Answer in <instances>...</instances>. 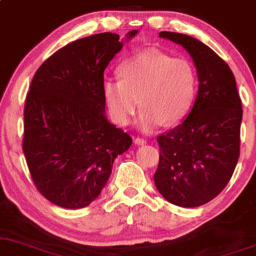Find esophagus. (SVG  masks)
<instances>
[{
  "label": "esophagus",
  "mask_w": 256,
  "mask_h": 256,
  "mask_svg": "<svg viewBox=\"0 0 256 256\" xmlns=\"http://www.w3.org/2000/svg\"><path fill=\"white\" fill-rule=\"evenodd\" d=\"M134 143H136V146H144V144H146V139L136 136V138H134Z\"/></svg>",
  "instance_id": "1"
}]
</instances>
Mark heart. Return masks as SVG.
<instances>
[{
  "mask_svg": "<svg viewBox=\"0 0 256 256\" xmlns=\"http://www.w3.org/2000/svg\"><path fill=\"white\" fill-rule=\"evenodd\" d=\"M120 71L122 78H104L102 84L110 117L117 124H128L139 104L143 108L136 124L146 133L162 122L176 124L191 110L197 72L187 58L146 49L123 62Z\"/></svg>",
  "mask_w": 256,
  "mask_h": 256,
  "instance_id": "1",
  "label": "heart"
}]
</instances>
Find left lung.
Wrapping results in <instances>:
<instances>
[{"label":"left lung","instance_id":"left-lung-1","mask_svg":"<svg viewBox=\"0 0 256 256\" xmlns=\"http://www.w3.org/2000/svg\"><path fill=\"white\" fill-rule=\"evenodd\" d=\"M159 36L188 52L198 91L186 120L158 136L160 158L154 182L170 204L198 207L222 192L236 166L242 101L230 68L210 46L174 32H160Z\"/></svg>","mask_w":256,"mask_h":256}]
</instances>
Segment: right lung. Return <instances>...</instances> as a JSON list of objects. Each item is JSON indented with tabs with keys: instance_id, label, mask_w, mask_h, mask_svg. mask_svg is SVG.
<instances>
[{
	"instance_id": "1",
	"label": "right lung",
	"mask_w": 256,
	"mask_h": 256,
	"mask_svg": "<svg viewBox=\"0 0 256 256\" xmlns=\"http://www.w3.org/2000/svg\"><path fill=\"white\" fill-rule=\"evenodd\" d=\"M100 33L58 50L36 70L24 106L23 152L38 191L78 210L101 194L113 162L132 139L106 117L104 72L126 42Z\"/></svg>"
}]
</instances>
